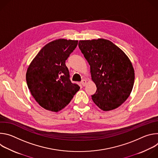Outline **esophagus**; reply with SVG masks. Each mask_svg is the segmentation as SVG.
<instances>
[{
    "label": "esophagus",
    "mask_w": 158,
    "mask_h": 158,
    "mask_svg": "<svg viewBox=\"0 0 158 158\" xmlns=\"http://www.w3.org/2000/svg\"><path fill=\"white\" fill-rule=\"evenodd\" d=\"M86 80L85 79H82V81L81 82V84L83 85V86H85V85H86Z\"/></svg>",
    "instance_id": "34e87169"
}]
</instances>
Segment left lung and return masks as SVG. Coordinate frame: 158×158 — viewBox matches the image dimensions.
I'll return each mask as SVG.
<instances>
[{"mask_svg":"<svg viewBox=\"0 0 158 158\" xmlns=\"http://www.w3.org/2000/svg\"><path fill=\"white\" fill-rule=\"evenodd\" d=\"M79 48L91 67L97 87L92 95L101 109L108 111L120 106L129 96L134 82L132 65L125 53L109 40H80Z\"/></svg>","mask_w":158,"mask_h":158,"instance_id":"obj_1","label":"left lung"}]
</instances>
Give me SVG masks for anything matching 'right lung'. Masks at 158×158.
Returning a JSON list of instances; mask_svg holds the SVG:
<instances>
[{
	"label": "right lung",
	"instance_id": "obj_1",
	"mask_svg": "<svg viewBox=\"0 0 158 158\" xmlns=\"http://www.w3.org/2000/svg\"><path fill=\"white\" fill-rule=\"evenodd\" d=\"M78 40L58 39L46 44L31 63L26 81L33 98L49 110L64 108L80 87L70 79L65 60L77 46Z\"/></svg>",
	"mask_w": 158,
	"mask_h": 158
}]
</instances>
